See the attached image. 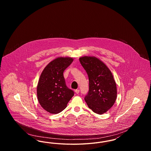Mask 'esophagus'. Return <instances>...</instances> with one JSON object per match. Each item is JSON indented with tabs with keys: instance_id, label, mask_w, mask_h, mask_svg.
<instances>
[{
	"instance_id": "1",
	"label": "esophagus",
	"mask_w": 151,
	"mask_h": 151,
	"mask_svg": "<svg viewBox=\"0 0 151 151\" xmlns=\"http://www.w3.org/2000/svg\"><path fill=\"white\" fill-rule=\"evenodd\" d=\"M75 92L76 93L78 94L79 93V92H80V90H79V89H76V90L75 91Z\"/></svg>"
}]
</instances>
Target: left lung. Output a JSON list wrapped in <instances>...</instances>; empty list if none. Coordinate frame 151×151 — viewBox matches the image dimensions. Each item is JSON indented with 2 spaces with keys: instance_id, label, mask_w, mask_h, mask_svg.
<instances>
[{
  "instance_id": "obj_1",
  "label": "left lung",
  "mask_w": 151,
  "mask_h": 151,
  "mask_svg": "<svg viewBox=\"0 0 151 151\" xmlns=\"http://www.w3.org/2000/svg\"><path fill=\"white\" fill-rule=\"evenodd\" d=\"M79 60L89 78V89L85 101L95 113L102 114L114 105L116 99V86L113 74L97 58L84 56Z\"/></svg>"
}]
</instances>
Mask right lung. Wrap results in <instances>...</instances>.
<instances>
[{"instance_id": "1", "label": "right lung", "mask_w": 151, "mask_h": 151, "mask_svg": "<svg viewBox=\"0 0 151 151\" xmlns=\"http://www.w3.org/2000/svg\"><path fill=\"white\" fill-rule=\"evenodd\" d=\"M71 57H58L51 61L41 73L37 88L38 101L43 109L57 114L67 107L74 95L65 85L63 72L72 63Z\"/></svg>"}]
</instances>
